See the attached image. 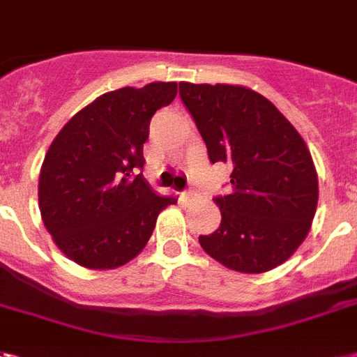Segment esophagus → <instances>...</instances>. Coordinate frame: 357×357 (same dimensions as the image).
<instances>
[{
  "label": "esophagus",
  "instance_id": "1",
  "mask_svg": "<svg viewBox=\"0 0 357 357\" xmlns=\"http://www.w3.org/2000/svg\"><path fill=\"white\" fill-rule=\"evenodd\" d=\"M194 196H196V192H194V190H185V192L181 194V198L183 199H190V198H194Z\"/></svg>",
  "mask_w": 357,
  "mask_h": 357
}]
</instances>
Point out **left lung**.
<instances>
[{
  "label": "left lung",
  "mask_w": 357,
  "mask_h": 357,
  "mask_svg": "<svg viewBox=\"0 0 357 357\" xmlns=\"http://www.w3.org/2000/svg\"><path fill=\"white\" fill-rule=\"evenodd\" d=\"M213 163H227L231 192L214 198L222 224L199 236L208 257L240 273L284 264L308 236L319 199L314 159L268 98L234 84L179 82Z\"/></svg>",
  "instance_id": "obj_1"
}]
</instances>
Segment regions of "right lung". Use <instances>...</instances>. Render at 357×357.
<instances>
[{
	"instance_id": "obj_1",
	"label": "right lung",
	"mask_w": 357,
	"mask_h": 357,
	"mask_svg": "<svg viewBox=\"0 0 357 357\" xmlns=\"http://www.w3.org/2000/svg\"><path fill=\"white\" fill-rule=\"evenodd\" d=\"M176 95V82L108 91L53 139L40 169L38 205L56 248L78 266L128 264L149 244L159 213L178 202L159 196L139 172L150 119Z\"/></svg>"
}]
</instances>
